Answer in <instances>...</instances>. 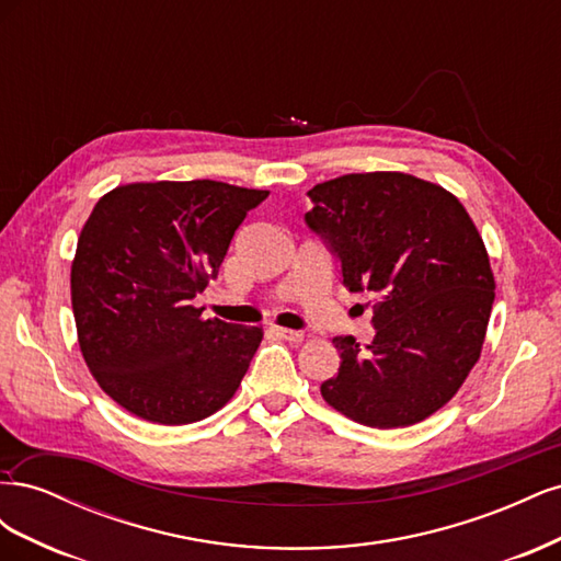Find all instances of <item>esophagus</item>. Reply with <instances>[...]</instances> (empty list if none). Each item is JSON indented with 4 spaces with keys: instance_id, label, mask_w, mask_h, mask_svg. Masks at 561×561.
<instances>
[{
    "instance_id": "esophagus-1",
    "label": "esophagus",
    "mask_w": 561,
    "mask_h": 561,
    "mask_svg": "<svg viewBox=\"0 0 561 561\" xmlns=\"http://www.w3.org/2000/svg\"><path fill=\"white\" fill-rule=\"evenodd\" d=\"M274 332L283 339H287V342H301L304 339V332L301 330H290V328H274Z\"/></svg>"
}]
</instances>
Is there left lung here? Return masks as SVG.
Segmentation results:
<instances>
[{
	"label": "left lung",
	"mask_w": 561,
	"mask_h": 561,
	"mask_svg": "<svg viewBox=\"0 0 561 561\" xmlns=\"http://www.w3.org/2000/svg\"><path fill=\"white\" fill-rule=\"evenodd\" d=\"M307 227L375 297L367 348L336 336L320 393L369 428L414 426L447 404L478 363L494 304L482 236L454 194L404 173H351L309 190Z\"/></svg>",
	"instance_id": "1"
}]
</instances>
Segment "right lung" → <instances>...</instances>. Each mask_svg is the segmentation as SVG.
<instances>
[{
	"label": "right lung",
	"instance_id": "right-lung-1",
	"mask_svg": "<svg viewBox=\"0 0 561 561\" xmlns=\"http://www.w3.org/2000/svg\"><path fill=\"white\" fill-rule=\"evenodd\" d=\"M266 196L190 180L116 186L95 203L72 262V311L83 360L130 414L182 426L241 386L262 330L201 318L192 301Z\"/></svg>",
	"mask_w": 561,
	"mask_h": 561
}]
</instances>
